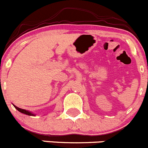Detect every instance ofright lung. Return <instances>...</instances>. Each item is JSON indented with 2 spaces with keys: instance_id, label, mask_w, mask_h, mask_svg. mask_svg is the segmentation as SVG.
<instances>
[{
  "instance_id": "add662e5",
  "label": "right lung",
  "mask_w": 148,
  "mask_h": 148,
  "mask_svg": "<svg viewBox=\"0 0 148 148\" xmlns=\"http://www.w3.org/2000/svg\"><path fill=\"white\" fill-rule=\"evenodd\" d=\"M14 107H15L16 109L18 111V112H21V113L24 114L29 115V116H34V114H32V113H31V112H28V111H26V110H24V109H20V108L17 107V106H14Z\"/></svg>"
}]
</instances>
